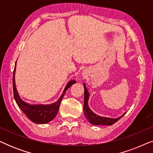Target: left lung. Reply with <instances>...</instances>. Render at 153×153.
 Masks as SVG:
<instances>
[{
  "label": "left lung",
  "mask_w": 153,
  "mask_h": 153,
  "mask_svg": "<svg viewBox=\"0 0 153 153\" xmlns=\"http://www.w3.org/2000/svg\"><path fill=\"white\" fill-rule=\"evenodd\" d=\"M83 86H84V103H83V111H84V114L85 118L88 119L91 124L95 125H112L116 123L119 119L122 118V117L125 114V113L123 116L117 118H106V117H102L98 116V115L94 114L92 111L88 107V101L89 99V93L88 91L87 88L85 87V83H83Z\"/></svg>",
  "instance_id": "left-lung-1"
}]
</instances>
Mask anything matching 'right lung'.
Masks as SVG:
<instances>
[{
    "label": "right lung",
    "instance_id": "right-lung-1",
    "mask_svg": "<svg viewBox=\"0 0 153 153\" xmlns=\"http://www.w3.org/2000/svg\"><path fill=\"white\" fill-rule=\"evenodd\" d=\"M15 70H16V64L14 67V70L13 72V93L14 100L23 112L26 114V116L30 119L31 121H33L35 123H38V124H45L48 123L50 121L56 116L58 114V109H59L60 102H61L63 96L67 90L70 88L71 85L76 83V81H70L66 87L65 88L64 91L61 95V97L59 98V100L55 103L51 104H37V105H30V104H27L26 102L23 101L21 99L19 95L16 91V85H15V79H14V74H15Z\"/></svg>",
    "mask_w": 153,
    "mask_h": 153
}]
</instances>
